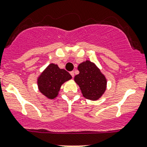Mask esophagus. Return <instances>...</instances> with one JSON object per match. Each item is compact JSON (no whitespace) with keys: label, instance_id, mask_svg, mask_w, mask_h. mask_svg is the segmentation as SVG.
I'll list each match as a JSON object with an SVG mask.
<instances>
[{"label":"esophagus","instance_id":"1","mask_svg":"<svg viewBox=\"0 0 147 147\" xmlns=\"http://www.w3.org/2000/svg\"><path fill=\"white\" fill-rule=\"evenodd\" d=\"M70 75H72V78H74V76H75V75H74V72H73V71H72V72H70Z\"/></svg>","mask_w":147,"mask_h":147}]
</instances>
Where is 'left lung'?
I'll use <instances>...</instances> for the list:
<instances>
[{"label": "left lung", "mask_w": 147, "mask_h": 147, "mask_svg": "<svg viewBox=\"0 0 147 147\" xmlns=\"http://www.w3.org/2000/svg\"><path fill=\"white\" fill-rule=\"evenodd\" d=\"M78 69L80 73L75 76V81L80 86L83 96L92 101L98 99L106 90L105 75L88 60L79 64Z\"/></svg>", "instance_id": "left-lung-1"}]
</instances>
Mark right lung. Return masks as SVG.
Instances as JSON below:
<instances>
[{
  "instance_id": "add662e5",
  "label": "right lung",
  "mask_w": 147,
  "mask_h": 147,
  "mask_svg": "<svg viewBox=\"0 0 147 147\" xmlns=\"http://www.w3.org/2000/svg\"><path fill=\"white\" fill-rule=\"evenodd\" d=\"M71 78L70 74L65 69L50 64L38 78V88L47 98L53 99L58 95L61 85Z\"/></svg>"
}]
</instances>
